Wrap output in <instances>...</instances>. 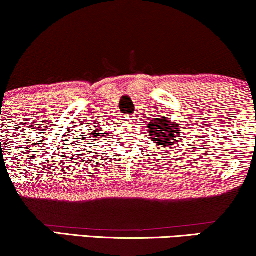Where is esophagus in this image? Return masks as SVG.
<instances>
[{"label": "esophagus", "instance_id": "34e87169", "mask_svg": "<svg viewBox=\"0 0 256 256\" xmlns=\"http://www.w3.org/2000/svg\"><path fill=\"white\" fill-rule=\"evenodd\" d=\"M126 120H132V118L129 116H126Z\"/></svg>", "mask_w": 256, "mask_h": 256}]
</instances>
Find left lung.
Listing matches in <instances>:
<instances>
[{
  "mask_svg": "<svg viewBox=\"0 0 256 256\" xmlns=\"http://www.w3.org/2000/svg\"><path fill=\"white\" fill-rule=\"evenodd\" d=\"M149 126V136L152 140L161 147H168V146H174L180 138V127L181 126H176L172 124L170 118H154Z\"/></svg>",
  "mask_w": 256,
  "mask_h": 256,
  "instance_id": "left-lung-1",
  "label": "left lung"
}]
</instances>
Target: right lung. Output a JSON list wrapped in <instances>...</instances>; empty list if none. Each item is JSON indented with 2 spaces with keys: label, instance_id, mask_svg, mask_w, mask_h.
Returning a JSON list of instances; mask_svg holds the SVG:
<instances>
[{
  "label": "right lung",
  "instance_id": "obj_1",
  "mask_svg": "<svg viewBox=\"0 0 256 256\" xmlns=\"http://www.w3.org/2000/svg\"><path fill=\"white\" fill-rule=\"evenodd\" d=\"M95 136H96V135H95Z\"/></svg>",
  "mask_w": 256,
  "mask_h": 256
}]
</instances>
